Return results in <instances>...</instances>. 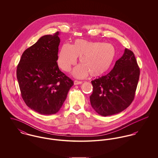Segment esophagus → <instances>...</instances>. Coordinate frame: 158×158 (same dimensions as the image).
Returning <instances> with one entry per match:
<instances>
[{
    "label": "esophagus",
    "mask_w": 158,
    "mask_h": 158,
    "mask_svg": "<svg viewBox=\"0 0 158 158\" xmlns=\"http://www.w3.org/2000/svg\"><path fill=\"white\" fill-rule=\"evenodd\" d=\"M75 85H80L82 83V81H77V80H75L73 82Z\"/></svg>",
    "instance_id": "esophagus-1"
}]
</instances>
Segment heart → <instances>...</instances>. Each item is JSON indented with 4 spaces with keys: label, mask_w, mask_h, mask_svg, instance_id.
<instances>
[{
    "label": "heart",
    "mask_w": 158,
    "mask_h": 158,
    "mask_svg": "<svg viewBox=\"0 0 158 158\" xmlns=\"http://www.w3.org/2000/svg\"><path fill=\"white\" fill-rule=\"evenodd\" d=\"M115 56V48L111 44L78 39L72 45L64 44L61 47L57 63L60 69L68 72L76 64L77 58H80L81 64L74 68L73 76L83 78L90 73V76L96 77L110 69Z\"/></svg>",
    "instance_id": "obj_1"
}]
</instances>
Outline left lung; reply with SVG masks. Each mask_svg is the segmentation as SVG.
I'll use <instances>...</instances> for the list:
<instances>
[{
	"label": "left lung",
	"mask_w": 158,
	"mask_h": 158,
	"mask_svg": "<svg viewBox=\"0 0 158 158\" xmlns=\"http://www.w3.org/2000/svg\"><path fill=\"white\" fill-rule=\"evenodd\" d=\"M139 75L135 54L125 48L109 73L91 81L93 92L90 102L93 109L105 117L125 110L134 100Z\"/></svg>",
	"instance_id": "left-lung-1"
}]
</instances>
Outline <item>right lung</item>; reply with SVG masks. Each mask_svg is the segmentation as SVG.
<instances>
[{
  "mask_svg": "<svg viewBox=\"0 0 158 158\" xmlns=\"http://www.w3.org/2000/svg\"><path fill=\"white\" fill-rule=\"evenodd\" d=\"M60 32L44 35L26 49L17 68V78L25 104L43 115L58 113L73 81L57 63Z\"/></svg>",
  "mask_w": 158,
  "mask_h": 158,
  "instance_id": "obj_1",
  "label": "right lung"
}]
</instances>
